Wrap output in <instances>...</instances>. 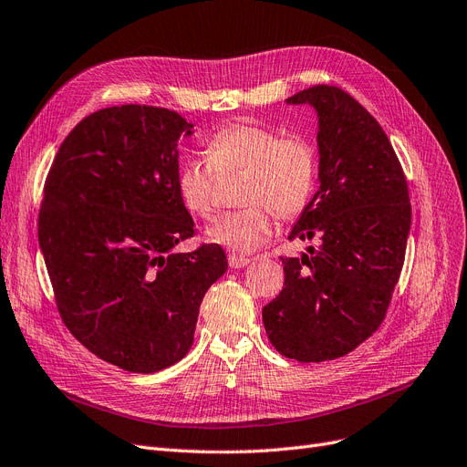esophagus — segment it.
I'll use <instances>...</instances> for the list:
<instances>
[{
  "mask_svg": "<svg viewBox=\"0 0 467 467\" xmlns=\"http://www.w3.org/2000/svg\"><path fill=\"white\" fill-rule=\"evenodd\" d=\"M251 262V258H247V256H241V254H235V253H232L230 256H228V264H230V268H234V270H239V268H245V265Z\"/></svg>",
  "mask_w": 467,
  "mask_h": 467,
  "instance_id": "obj_1",
  "label": "esophagus"
}]
</instances>
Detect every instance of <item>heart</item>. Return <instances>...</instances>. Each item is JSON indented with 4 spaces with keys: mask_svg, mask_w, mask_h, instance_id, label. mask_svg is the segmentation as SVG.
<instances>
[{
    "mask_svg": "<svg viewBox=\"0 0 467 467\" xmlns=\"http://www.w3.org/2000/svg\"><path fill=\"white\" fill-rule=\"evenodd\" d=\"M207 160L190 155L176 171L182 205L205 220L216 211V175L245 171L241 203L245 209L222 214L207 237L235 253H253L268 241L277 218L300 214L314 193L317 161L314 146L298 135L256 123H237L207 139Z\"/></svg>",
    "mask_w": 467,
    "mask_h": 467,
    "instance_id": "obj_1",
    "label": "heart"
}]
</instances>
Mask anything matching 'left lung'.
<instances>
[{
  "mask_svg": "<svg viewBox=\"0 0 467 467\" xmlns=\"http://www.w3.org/2000/svg\"><path fill=\"white\" fill-rule=\"evenodd\" d=\"M286 104L316 109L319 148V190L288 239L319 247L281 258L285 286L262 321L285 358L319 363L349 353L384 321L405 262L409 188L380 123L342 88L316 85Z\"/></svg>",
  "mask_w": 467,
  "mask_h": 467,
  "instance_id": "8db88e82",
  "label": "left lung"
}]
</instances>
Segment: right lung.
Returning <instances> with one entry per match:
<instances>
[{
  "mask_svg": "<svg viewBox=\"0 0 467 467\" xmlns=\"http://www.w3.org/2000/svg\"><path fill=\"white\" fill-rule=\"evenodd\" d=\"M192 132L167 108L99 109L64 139L43 190L37 235L60 317L129 372L184 358L199 306L228 270L214 243L174 253L193 235L176 192L179 139Z\"/></svg>",
  "mask_w": 467,
  "mask_h": 467,
  "instance_id": "obj_1",
  "label": "right lung"
}]
</instances>
